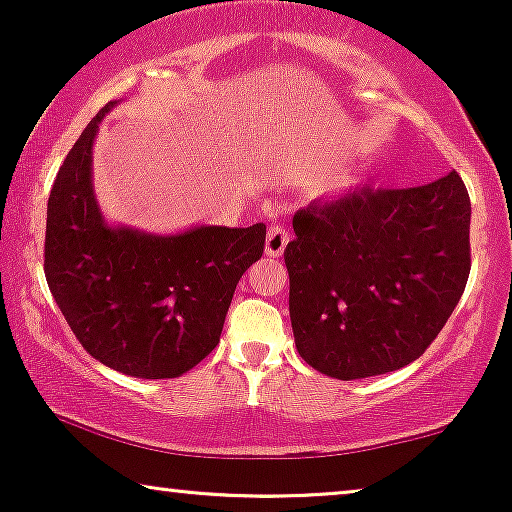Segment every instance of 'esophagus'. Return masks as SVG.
Here are the masks:
<instances>
[{
	"label": "esophagus",
	"mask_w": 512,
	"mask_h": 512,
	"mask_svg": "<svg viewBox=\"0 0 512 512\" xmlns=\"http://www.w3.org/2000/svg\"><path fill=\"white\" fill-rule=\"evenodd\" d=\"M286 244H289V233H286L284 226H270L268 228V237H265V254L270 258H277L284 254Z\"/></svg>",
	"instance_id": "obj_1"
}]
</instances>
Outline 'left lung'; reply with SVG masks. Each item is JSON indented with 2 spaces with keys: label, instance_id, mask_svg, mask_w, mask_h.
Masks as SVG:
<instances>
[{
  "label": "left lung",
  "instance_id": "left-lung-1",
  "mask_svg": "<svg viewBox=\"0 0 512 512\" xmlns=\"http://www.w3.org/2000/svg\"><path fill=\"white\" fill-rule=\"evenodd\" d=\"M286 244L298 354L338 380L426 352L471 272V200L457 172L415 188L368 184L293 214Z\"/></svg>",
  "mask_w": 512,
  "mask_h": 512
}]
</instances>
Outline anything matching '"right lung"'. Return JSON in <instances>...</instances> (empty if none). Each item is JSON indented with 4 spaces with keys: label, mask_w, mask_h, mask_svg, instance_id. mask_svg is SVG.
Segmentation results:
<instances>
[{
    "label": "right lung",
    "mask_w": 512,
    "mask_h": 512,
    "mask_svg": "<svg viewBox=\"0 0 512 512\" xmlns=\"http://www.w3.org/2000/svg\"><path fill=\"white\" fill-rule=\"evenodd\" d=\"M100 109L53 181L44 272L83 349L142 380L179 377L219 345L235 286L263 256L265 223L149 235L104 223L93 193Z\"/></svg>",
    "instance_id": "right-lung-1"
}]
</instances>
